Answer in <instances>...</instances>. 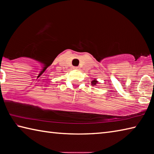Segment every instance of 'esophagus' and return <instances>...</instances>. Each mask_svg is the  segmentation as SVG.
<instances>
[{
	"mask_svg": "<svg viewBox=\"0 0 154 154\" xmlns=\"http://www.w3.org/2000/svg\"><path fill=\"white\" fill-rule=\"evenodd\" d=\"M72 69H73V70H79V67L73 66V67H72Z\"/></svg>",
	"mask_w": 154,
	"mask_h": 154,
	"instance_id": "esophagus-1",
	"label": "esophagus"
}]
</instances>
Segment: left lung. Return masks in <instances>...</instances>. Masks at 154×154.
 I'll use <instances>...</instances> for the list:
<instances>
[{
	"label": "left lung",
	"instance_id": "1",
	"mask_svg": "<svg viewBox=\"0 0 154 154\" xmlns=\"http://www.w3.org/2000/svg\"><path fill=\"white\" fill-rule=\"evenodd\" d=\"M91 83H92V85H96L98 83V82L96 81V79H94Z\"/></svg>",
	"mask_w": 154,
	"mask_h": 154
}]
</instances>
